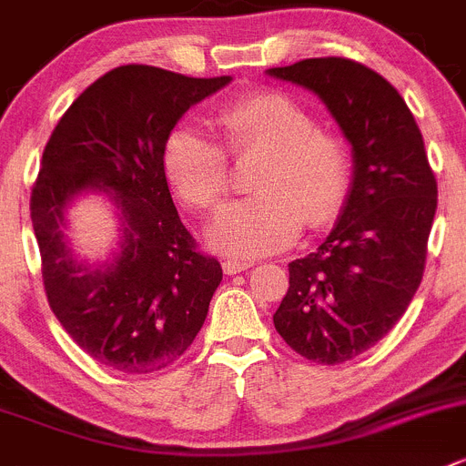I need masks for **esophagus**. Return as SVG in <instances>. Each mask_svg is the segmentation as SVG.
Segmentation results:
<instances>
[{
	"label": "esophagus",
	"instance_id": "1",
	"mask_svg": "<svg viewBox=\"0 0 466 466\" xmlns=\"http://www.w3.org/2000/svg\"><path fill=\"white\" fill-rule=\"evenodd\" d=\"M221 268H224L226 274H240L245 272V269H249L251 263H245V260H224Z\"/></svg>",
	"mask_w": 466,
	"mask_h": 466
}]
</instances>
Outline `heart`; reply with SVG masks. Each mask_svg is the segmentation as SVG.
<instances>
[{
	"mask_svg": "<svg viewBox=\"0 0 466 466\" xmlns=\"http://www.w3.org/2000/svg\"><path fill=\"white\" fill-rule=\"evenodd\" d=\"M230 157L260 155L249 198L226 208L208 230L221 254L251 258L292 245L302 230L325 228L343 210L352 157L339 135L318 127L307 107L281 91H251L215 114ZM164 176L194 210L215 212L230 189L224 148L194 127H176L162 150Z\"/></svg>",
	"mask_w": 466,
	"mask_h": 466,
	"instance_id": "b5f03b06",
	"label": "heart"
}]
</instances>
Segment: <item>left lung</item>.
<instances>
[{
    "label": "left lung",
    "instance_id": "left-lung-1",
    "mask_svg": "<svg viewBox=\"0 0 466 466\" xmlns=\"http://www.w3.org/2000/svg\"><path fill=\"white\" fill-rule=\"evenodd\" d=\"M269 75L318 93L354 150L348 201L318 251L288 265L274 313L281 339L309 361L339 366L393 329L423 279L437 178L400 93L345 56L304 59Z\"/></svg>",
    "mask_w": 466,
    "mask_h": 466
}]
</instances>
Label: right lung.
I'll list each match as a JSON object with an SVG mask.
<instances>
[{
  "label": "right lung",
  "instance_id": "1",
  "mask_svg": "<svg viewBox=\"0 0 466 466\" xmlns=\"http://www.w3.org/2000/svg\"><path fill=\"white\" fill-rule=\"evenodd\" d=\"M228 82L118 66L66 109L43 150L29 210L47 302L70 339L118 373L167 369L206 322L221 265L180 221L162 150L178 118ZM86 188L109 193L124 226L117 256L100 268L79 264L60 230Z\"/></svg>",
  "mask_w": 466,
  "mask_h": 466
}]
</instances>
